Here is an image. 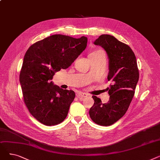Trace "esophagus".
Masks as SVG:
<instances>
[{
    "mask_svg": "<svg viewBox=\"0 0 160 160\" xmlns=\"http://www.w3.org/2000/svg\"><path fill=\"white\" fill-rule=\"evenodd\" d=\"M77 96L78 98H85V97H87L88 96V95L87 93H83V92H78L77 94Z\"/></svg>",
    "mask_w": 160,
    "mask_h": 160,
    "instance_id": "obj_1",
    "label": "esophagus"
}]
</instances>
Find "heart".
Segmentation results:
<instances>
[{
    "mask_svg": "<svg viewBox=\"0 0 160 160\" xmlns=\"http://www.w3.org/2000/svg\"><path fill=\"white\" fill-rule=\"evenodd\" d=\"M102 50H95V51H94L93 52H91L90 54H98V53L102 52Z\"/></svg>",
    "mask_w": 160,
    "mask_h": 160,
    "instance_id": "b5f03b06",
    "label": "heart"
}]
</instances>
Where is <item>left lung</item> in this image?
I'll use <instances>...</instances> for the list:
<instances>
[{
	"instance_id": "left-lung-1",
	"label": "left lung",
	"mask_w": 160,
	"mask_h": 160,
	"mask_svg": "<svg viewBox=\"0 0 160 160\" xmlns=\"http://www.w3.org/2000/svg\"><path fill=\"white\" fill-rule=\"evenodd\" d=\"M94 44L101 46L107 53L108 80L112 84L108 88L109 101L103 104L99 98L93 96L94 104L89 113L96 124L110 126L126 113L132 102L139 77L136 58L128 45L111 35L100 36Z\"/></svg>"
}]
</instances>
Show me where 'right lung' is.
<instances>
[{"instance_id": "1", "label": "right lung", "mask_w": 160, "mask_h": 160, "mask_svg": "<svg viewBox=\"0 0 160 160\" xmlns=\"http://www.w3.org/2000/svg\"><path fill=\"white\" fill-rule=\"evenodd\" d=\"M88 38L55 34L31 45L24 56L19 76L25 104L33 117L47 126L61 123L75 97L50 81L67 69L87 47Z\"/></svg>"}]
</instances>
